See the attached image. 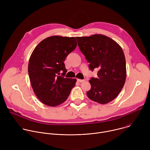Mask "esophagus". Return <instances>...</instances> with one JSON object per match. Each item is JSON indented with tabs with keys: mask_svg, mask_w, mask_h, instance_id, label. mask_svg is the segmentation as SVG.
I'll return each mask as SVG.
<instances>
[{
	"mask_svg": "<svg viewBox=\"0 0 150 150\" xmlns=\"http://www.w3.org/2000/svg\"><path fill=\"white\" fill-rule=\"evenodd\" d=\"M77 81L79 82H83L85 81V79H77Z\"/></svg>",
	"mask_w": 150,
	"mask_h": 150,
	"instance_id": "esophagus-1",
	"label": "esophagus"
}]
</instances>
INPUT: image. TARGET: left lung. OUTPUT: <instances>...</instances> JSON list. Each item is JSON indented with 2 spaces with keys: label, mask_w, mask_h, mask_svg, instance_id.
<instances>
[{
  "label": "left lung",
  "mask_w": 150,
  "mask_h": 150,
  "mask_svg": "<svg viewBox=\"0 0 150 150\" xmlns=\"http://www.w3.org/2000/svg\"><path fill=\"white\" fill-rule=\"evenodd\" d=\"M78 45L92 71L98 69L97 78L89 81L88 97L100 104L113 100L123 88L126 78L124 53L117 42L105 35L76 37Z\"/></svg>",
  "instance_id": "obj_1"
}]
</instances>
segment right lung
Listing matches in <instances>:
<instances>
[{
    "label": "right lung",
    "mask_w": 150,
    "mask_h": 150,
    "mask_svg": "<svg viewBox=\"0 0 150 150\" xmlns=\"http://www.w3.org/2000/svg\"><path fill=\"white\" fill-rule=\"evenodd\" d=\"M76 46L74 37L54 35L42 40L33 50L28 75L35 94L43 104L56 106L69 96L76 79L64 77L67 72L64 61Z\"/></svg>",
    "instance_id": "right-lung-1"
}]
</instances>
